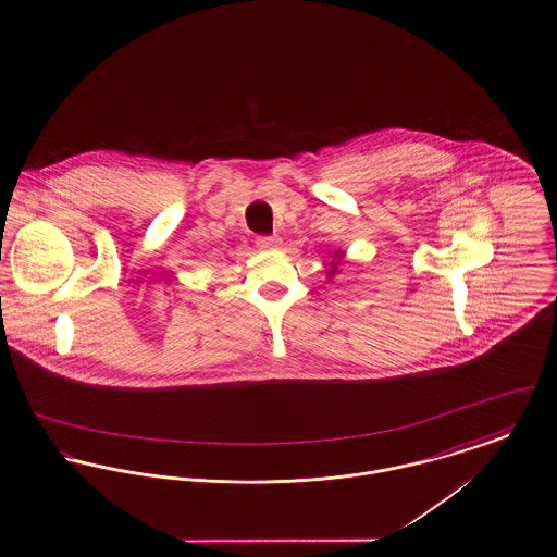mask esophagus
<instances>
[{"label":"esophagus","instance_id":"obj_1","mask_svg":"<svg viewBox=\"0 0 557 557\" xmlns=\"http://www.w3.org/2000/svg\"><path fill=\"white\" fill-rule=\"evenodd\" d=\"M255 245H257L259 249H263V251L276 249V247H278V238H274V236H259V238L255 240Z\"/></svg>","mask_w":557,"mask_h":557}]
</instances>
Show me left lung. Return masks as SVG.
Wrapping results in <instances>:
<instances>
[{
	"mask_svg": "<svg viewBox=\"0 0 557 557\" xmlns=\"http://www.w3.org/2000/svg\"><path fill=\"white\" fill-rule=\"evenodd\" d=\"M336 253L343 255V253H341V251H336ZM338 259H341V257H338ZM336 272H338V263H334V265H332V270H330V272H327V274H330V276H334V274H336Z\"/></svg>",
	"mask_w": 557,
	"mask_h": 557,
	"instance_id": "left-lung-1",
	"label": "left lung"
}]
</instances>
